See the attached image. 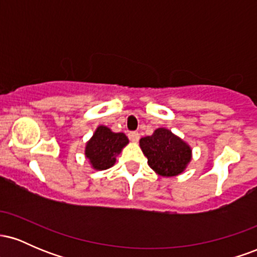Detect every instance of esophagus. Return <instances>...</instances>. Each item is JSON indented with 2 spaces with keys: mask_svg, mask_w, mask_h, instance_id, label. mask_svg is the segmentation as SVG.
I'll return each instance as SVG.
<instances>
[{
  "mask_svg": "<svg viewBox=\"0 0 257 257\" xmlns=\"http://www.w3.org/2000/svg\"><path fill=\"white\" fill-rule=\"evenodd\" d=\"M128 138H129V140L132 141V143H138L139 141V133L138 132H129V134H128Z\"/></svg>",
  "mask_w": 257,
  "mask_h": 257,
  "instance_id": "obj_1",
  "label": "esophagus"
}]
</instances>
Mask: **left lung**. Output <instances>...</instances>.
<instances>
[{
    "label": "left lung",
    "mask_w": 257,
    "mask_h": 257,
    "mask_svg": "<svg viewBox=\"0 0 257 257\" xmlns=\"http://www.w3.org/2000/svg\"><path fill=\"white\" fill-rule=\"evenodd\" d=\"M140 147L149 166L167 178L184 172L192 157L191 147L166 128H158L151 137L141 138Z\"/></svg>",
    "instance_id": "8db88e82"
}]
</instances>
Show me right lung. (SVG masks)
<instances>
[{
    "label": "right lung",
    "mask_w": 257,
    "mask_h": 257,
    "mask_svg": "<svg viewBox=\"0 0 257 257\" xmlns=\"http://www.w3.org/2000/svg\"><path fill=\"white\" fill-rule=\"evenodd\" d=\"M128 143V138L123 133H113L107 126L99 125L85 145V157L94 169H108Z\"/></svg>",
    "instance_id": "right-lung-1"
}]
</instances>
